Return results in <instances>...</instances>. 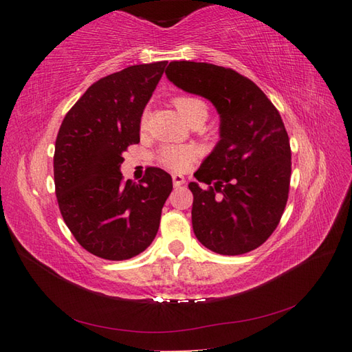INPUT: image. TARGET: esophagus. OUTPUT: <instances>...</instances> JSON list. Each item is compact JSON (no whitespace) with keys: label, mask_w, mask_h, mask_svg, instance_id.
I'll return each instance as SVG.
<instances>
[{"label":"esophagus","mask_w":352,"mask_h":352,"mask_svg":"<svg viewBox=\"0 0 352 352\" xmlns=\"http://www.w3.org/2000/svg\"><path fill=\"white\" fill-rule=\"evenodd\" d=\"M172 182H174L175 188H178V186L184 184V177L180 175V174H174V175H172Z\"/></svg>","instance_id":"obj_1"}]
</instances>
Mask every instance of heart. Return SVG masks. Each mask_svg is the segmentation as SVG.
Returning a JSON list of instances; mask_svg holds the SVG:
<instances>
[{
	"label": "heart",
	"instance_id": "b5f03b06",
	"mask_svg": "<svg viewBox=\"0 0 352 352\" xmlns=\"http://www.w3.org/2000/svg\"><path fill=\"white\" fill-rule=\"evenodd\" d=\"M174 106L189 124L193 121H206L207 118V106L203 100L195 96H177L174 100ZM197 153L189 146H164L159 159L164 166L172 170H184L189 168V164L195 160Z\"/></svg>",
	"mask_w": 352,
	"mask_h": 352
}]
</instances>
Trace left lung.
I'll use <instances>...</instances> for the list:
<instances>
[{"instance_id":"obj_1","label":"left lung","mask_w":352,"mask_h":352,"mask_svg":"<svg viewBox=\"0 0 352 352\" xmlns=\"http://www.w3.org/2000/svg\"><path fill=\"white\" fill-rule=\"evenodd\" d=\"M164 74L182 91L210 101L221 121L218 144L189 183L193 233L222 256L258 248L278 226L289 197L292 154L278 110L230 68L182 60Z\"/></svg>"}]
</instances>
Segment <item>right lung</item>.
<instances>
[{"label": "right lung", "mask_w": 352, "mask_h": 352, "mask_svg": "<svg viewBox=\"0 0 352 352\" xmlns=\"http://www.w3.org/2000/svg\"><path fill=\"white\" fill-rule=\"evenodd\" d=\"M168 62L129 66L96 81L66 113L54 151V184L65 223L86 251L126 260L159 231L172 178L148 168L140 183L122 180L129 145L140 140V118Z\"/></svg>", "instance_id": "1"}]
</instances>
